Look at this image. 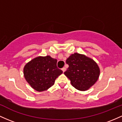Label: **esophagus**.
Wrapping results in <instances>:
<instances>
[{
    "mask_svg": "<svg viewBox=\"0 0 122 122\" xmlns=\"http://www.w3.org/2000/svg\"><path fill=\"white\" fill-rule=\"evenodd\" d=\"M62 71H63V72H64L65 71H66V68H65V67L62 68Z\"/></svg>",
    "mask_w": 122,
    "mask_h": 122,
    "instance_id": "esophagus-1",
    "label": "esophagus"
}]
</instances>
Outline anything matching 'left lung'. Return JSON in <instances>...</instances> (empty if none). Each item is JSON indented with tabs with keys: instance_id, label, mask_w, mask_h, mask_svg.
Masks as SVG:
<instances>
[{
	"instance_id": "obj_1",
	"label": "left lung",
	"mask_w": 122,
	"mask_h": 122,
	"mask_svg": "<svg viewBox=\"0 0 122 122\" xmlns=\"http://www.w3.org/2000/svg\"><path fill=\"white\" fill-rule=\"evenodd\" d=\"M69 67L64 72L71 85L76 89L85 91L98 80L100 69L92 59L84 55L74 53L66 60Z\"/></svg>"
}]
</instances>
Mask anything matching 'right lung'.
<instances>
[{
    "label": "right lung",
    "instance_id": "1",
    "mask_svg": "<svg viewBox=\"0 0 122 122\" xmlns=\"http://www.w3.org/2000/svg\"><path fill=\"white\" fill-rule=\"evenodd\" d=\"M57 59L49 56L36 57L24 66V77L35 90H46L54 85L56 78L62 73V71L57 68Z\"/></svg>",
    "mask_w": 122,
    "mask_h": 122
}]
</instances>
